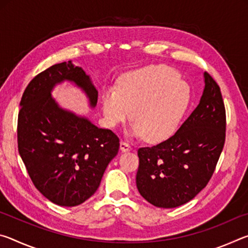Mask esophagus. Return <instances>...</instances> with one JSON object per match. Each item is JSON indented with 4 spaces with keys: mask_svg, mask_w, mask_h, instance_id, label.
Wrapping results in <instances>:
<instances>
[{
    "mask_svg": "<svg viewBox=\"0 0 248 248\" xmlns=\"http://www.w3.org/2000/svg\"><path fill=\"white\" fill-rule=\"evenodd\" d=\"M120 150L123 151V152H125V151H130L131 150V145H130L127 141H121L120 142Z\"/></svg>",
    "mask_w": 248,
    "mask_h": 248,
    "instance_id": "esophagus-1",
    "label": "esophagus"
}]
</instances>
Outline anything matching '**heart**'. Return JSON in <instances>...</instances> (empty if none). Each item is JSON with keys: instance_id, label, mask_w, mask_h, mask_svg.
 I'll use <instances>...</instances> for the list:
<instances>
[{"instance_id": "obj_1", "label": "heart", "mask_w": 248, "mask_h": 248, "mask_svg": "<svg viewBox=\"0 0 248 248\" xmlns=\"http://www.w3.org/2000/svg\"><path fill=\"white\" fill-rule=\"evenodd\" d=\"M190 93L178 73L165 65H153L124 74L118 90L103 96V112L109 127L127 120L132 110L131 131L157 142L173 133L189 105Z\"/></svg>"}]
</instances>
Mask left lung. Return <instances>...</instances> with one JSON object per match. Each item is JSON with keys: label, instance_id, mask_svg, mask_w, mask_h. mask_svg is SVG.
Returning a JSON list of instances; mask_svg holds the SVG:
<instances>
[{"label": "left lung", "instance_id": "8db88e82", "mask_svg": "<svg viewBox=\"0 0 248 248\" xmlns=\"http://www.w3.org/2000/svg\"><path fill=\"white\" fill-rule=\"evenodd\" d=\"M200 103L169 139L138 150L137 188L159 208L188 202L207 186L225 142L226 115L220 86L204 72Z\"/></svg>", "mask_w": 248, "mask_h": 248}]
</instances>
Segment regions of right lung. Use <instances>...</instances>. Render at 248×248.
Instances as JSON below:
<instances>
[{"label":"right lung","instance_id":"add662e5","mask_svg":"<svg viewBox=\"0 0 248 248\" xmlns=\"http://www.w3.org/2000/svg\"><path fill=\"white\" fill-rule=\"evenodd\" d=\"M64 79L85 92L92 107L98 92L90 77L72 62L50 66L33 78L20 99L18 152L32 184L51 202L74 207L93 196L109 162L119 151V138L58 106L51 90Z\"/></svg>","mask_w":248,"mask_h":248}]
</instances>
